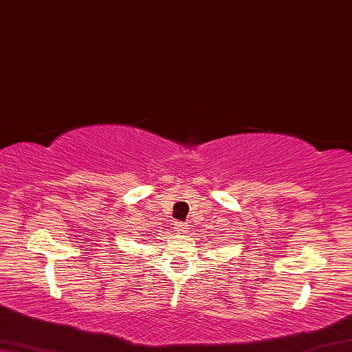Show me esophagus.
I'll list each match as a JSON object with an SVG mask.
<instances>
[{
  "label": "esophagus",
  "mask_w": 352,
  "mask_h": 352,
  "mask_svg": "<svg viewBox=\"0 0 352 352\" xmlns=\"http://www.w3.org/2000/svg\"><path fill=\"white\" fill-rule=\"evenodd\" d=\"M175 231L179 234H184L185 231H187V225H185L184 222H175Z\"/></svg>",
  "instance_id": "1"
}]
</instances>
